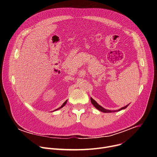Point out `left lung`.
<instances>
[{
  "mask_svg": "<svg viewBox=\"0 0 157 157\" xmlns=\"http://www.w3.org/2000/svg\"><path fill=\"white\" fill-rule=\"evenodd\" d=\"M90 100H91V103H92V104L97 109H98L99 111H101V112H103V113H114V112H117V111H120L121 110H122V109H125L128 106V105H127V106H124V107H123V108H121V109H118V110H114V111H111V110H108V109H105V108H103V107H101L100 105H99L92 98H90Z\"/></svg>",
  "mask_w": 157,
  "mask_h": 157,
  "instance_id": "obj_1",
  "label": "left lung"
}]
</instances>
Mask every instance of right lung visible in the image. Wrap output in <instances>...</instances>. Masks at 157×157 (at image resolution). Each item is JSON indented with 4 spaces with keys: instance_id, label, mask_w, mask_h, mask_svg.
I'll use <instances>...</instances> for the list:
<instances>
[{
    "instance_id": "obj_1",
    "label": "right lung",
    "mask_w": 157,
    "mask_h": 157,
    "mask_svg": "<svg viewBox=\"0 0 157 157\" xmlns=\"http://www.w3.org/2000/svg\"><path fill=\"white\" fill-rule=\"evenodd\" d=\"M67 101H65V102H64V103H63V105H62V106H60V108H57V109H56V110H55V111H56V110H58V109H60V108H62V107H63V106H65V105H66V103H67Z\"/></svg>"
}]
</instances>
